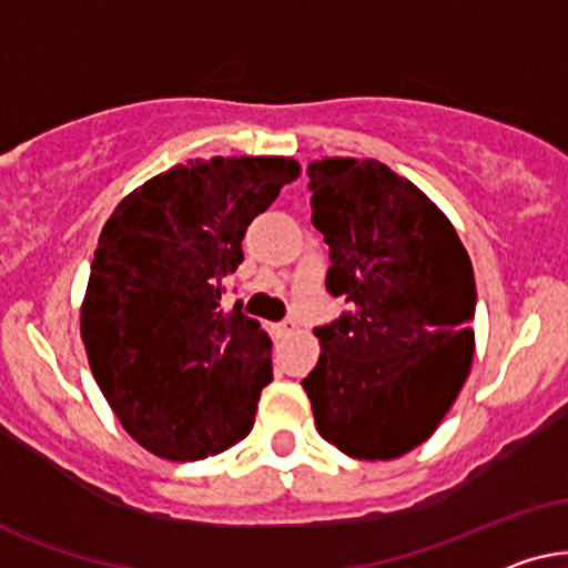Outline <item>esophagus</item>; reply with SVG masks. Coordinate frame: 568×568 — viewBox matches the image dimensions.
Returning a JSON list of instances; mask_svg holds the SVG:
<instances>
[{
    "label": "esophagus",
    "mask_w": 568,
    "mask_h": 568,
    "mask_svg": "<svg viewBox=\"0 0 568 568\" xmlns=\"http://www.w3.org/2000/svg\"><path fill=\"white\" fill-rule=\"evenodd\" d=\"M298 329V324L293 322V320H288V322H283V324H277L275 327V335L277 337H288V335H293V332Z\"/></svg>",
    "instance_id": "1"
}]
</instances>
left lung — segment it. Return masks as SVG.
<instances>
[{
	"instance_id": "obj_1",
	"label": "left lung",
	"mask_w": 568,
	"mask_h": 568,
	"mask_svg": "<svg viewBox=\"0 0 568 568\" xmlns=\"http://www.w3.org/2000/svg\"><path fill=\"white\" fill-rule=\"evenodd\" d=\"M312 223L329 244L327 291L353 312L320 337L306 376L322 438L355 459L418 447L455 405L475 353V275L455 225L372 158L308 163Z\"/></svg>"
}]
</instances>
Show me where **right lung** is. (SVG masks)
I'll return each mask as SVG.
<instances>
[{
    "label": "right lung",
    "mask_w": 568,
    "mask_h": 568,
    "mask_svg": "<svg viewBox=\"0 0 568 568\" xmlns=\"http://www.w3.org/2000/svg\"><path fill=\"white\" fill-rule=\"evenodd\" d=\"M301 176L293 158L186 161L119 202L90 264L80 335L90 372L140 447L173 463L221 455L254 426L272 339L221 280L248 223Z\"/></svg>",
    "instance_id": "right-lung-1"
}]
</instances>
